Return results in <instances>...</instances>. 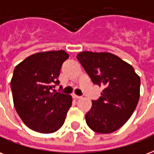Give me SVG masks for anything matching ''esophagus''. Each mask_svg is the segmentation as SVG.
I'll list each match as a JSON object with an SVG mask.
<instances>
[{
    "instance_id": "1",
    "label": "esophagus",
    "mask_w": 154,
    "mask_h": 154,
    "mask_svg": "<svg viewBox=\"0 0 154 154\" xmlns=\"http://www.w3.org/2000/svg\"><path fill=\"white\" fill-rule=\"evenodd\" d=\"M72 97L75 98V99H79V98H80L81 97V96H78V95H76V94H72Z\"/></svg>"
}]
</instances>
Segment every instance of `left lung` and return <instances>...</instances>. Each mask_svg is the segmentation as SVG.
I'll use <instances>...</instances> for the list:
<instances>
[{
	"instance_id": "obj_1",
	"label": "left lung",
	"mask_w": 154,
	"mask_h": 154,
	"mask_svg": "<svg viewBox=\"0 0 154 154\" xmlns=\"http://www.w3.org/2000/svg\"><path fill=\"white\" fill-rule=\"evenodd\" d=\"M94 85L103 87L101 97L92 101L85 115L92 131L114 132L125 124L136 108L140 96V78L133 66L110 52L85 51L77 55Z\"/></svg>"
}]
</instances>
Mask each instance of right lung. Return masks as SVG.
Instances as JSON below:
<instances>
[{
    "mask_svg": "<svg viewBox=\"0 0 154 154\" xmlns=\"http://www.w3.org/2000/svg\"><path fill=\"white\" fill-rule=\"evenodd\" d=\"M69 55L64 50L32 54L18 64L11 80L14 108L27 126L42 134L58 131L72 105L70 95L54 93L61 65Z\"/></svg>",
    "mask_w": 154,
    "mask_h": 154,
    "instance_id": "add662e5",
    "label": "right lung"
}]
</instances>
